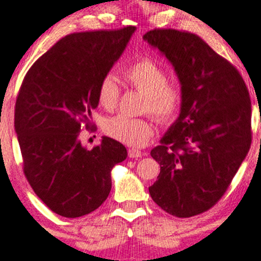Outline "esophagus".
Segmentation results:
<instances>
[{
    "mask_svg": "<svg viewBox=\"0 0 261 261\" xmlns=\"http://www.w3.org/2000/svg\"><path fill=\"white\" fill-rule=\"evenodd\" d=\"M141 155H143V153H141L140 150H138V149H128V156L133 159H138V158H141Z\"/></svg>",
    "mask_w": 261,
    "mask_h": 261,
    "instance_id": "esophagus-1",
    "label": "esophagus"
}]
</instances>
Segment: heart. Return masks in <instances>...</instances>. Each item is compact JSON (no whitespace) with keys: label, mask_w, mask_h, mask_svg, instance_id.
Returning a JSON list of instances; mask_svg holds the SVG:
<instances>
[{"label":"heart","mask_w":261,"mask_h":261,"mask_svg":"<svg viewBox=\"0 0 261 261\" xmlns=\"http://www.w3.org/2000/svg\"><path fill=\"white\" fill-rule=\"evenodd\" d=\"M123 77L130 87L145 95L144 110L161 122H169L178 113L182 103L181 88L168 82L166 70L151 58H141L123 70ZM120 87L112 75L99 83L98 103L105 110H113L120 99ZM107 135L130 146H143L154 134L149 121L118 115L105 123Z\"/></svg>","instance_id":"b5f03b06"}]
</instances>
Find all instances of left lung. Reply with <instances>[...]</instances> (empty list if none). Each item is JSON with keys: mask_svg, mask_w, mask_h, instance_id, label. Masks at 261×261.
<instances>
[{"mask_svg": "<svg viewBox=\"0 0 261 261\" xmlns=\"http://www.w3.org/2000/svg\"><path fill=\"white\" fill-rule=\"evenodd\" d=\"M143 38L172 63L182 92L178 118L150 151L161 172L149 194L172 216H198L223 196L249 153V90L236 67L196 34L154 29Z\"/></svg>", "mask_w": 261, "mask_h": 261, "instance_id": "obj_1", "label": "left lung"}]
</instances>
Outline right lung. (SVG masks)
<instances>
[{
    "label": "right lung",
    "instance_id": "add662e5",
    "mask_svg": "<svg viewBox=\"0 0 261 261\" xmlns=\"http://www.w3.org/2000/svg\"><path fill=\"white\" fill-rule=\"evenodd\" d=\"M135 32L74 33L40 56L22 80L15 105V131L24 174L38 198L56 214L77 218L99 208L112 187L111 171L127 150L103 136L88 150L79 140L92 126L100 80Z\"/></svg>",
    "mask_w": 261,
    "mask_h": 261
}]
</instances>
